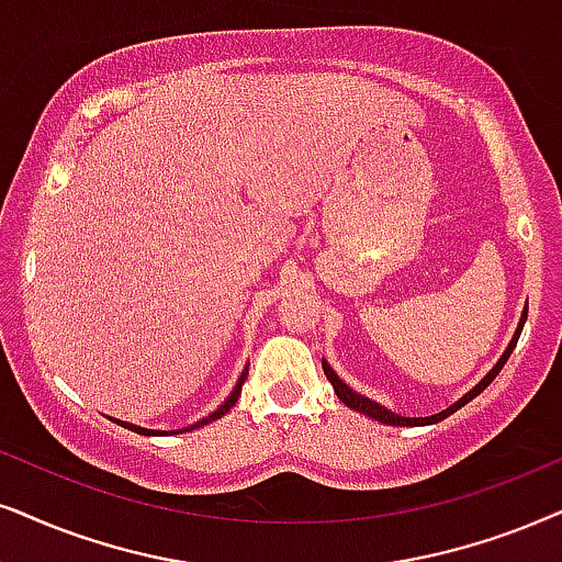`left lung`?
Returning a JSON list of instances; mask_svg holds the SVG:
<instances>
[{
	"label": "left lung",
	"instance_id": "obj_1",
	"mask_svg": "<svg viewBox=\"0 0 562 562\" xmlns=\"http://www.w3.org/2000/svg\"><path fill=\"white\" fill-rule=\"evenodd\" d=\"M527 314H529V308H524L521 324H518V329H516V334H514V339H510V345L506 347V352H503V358L498 360V363H495L493 371H490V373L485 375V379H482V381L477 383V386L472 389L470 394L461 396V400H459L457 404H451L449 409L438 412V415H430V417H402V415H394V412H389L386 407H381L379 402H371V400H366V396H360L358 392H352V389L347 386V383L339 381V375L331 371V368H329V363H326V360H322V366H324L326 379H329V383L334 386V394H337V396H339V402L347 404V407H350V409H355V412H363V415L373 417V420H379V423H383V425H432V423L446 420V417L453 415V412L464 407L467 402H472L474 396L485 392V389L490 386V383H493L495 375H498V373L503 371V366H506V360L510 358V352H514V347H516V342H518V334H521V329H524V322H527Z\"/></svg>",
	"mask_w": 562,
	"mask_h": 562
}]
</instances>
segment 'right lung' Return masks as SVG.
<instances>
[{
    "instance_id": "obj_1",
    "label": "right lung",
    "mask_w": 562,
    "mask_h": 562,
    "mask_svg": "<svg viewBox=\"0 0 562 562\" xmlns=\"http://www.w3.org/2000/svg\"><path fill=\"white\" fill-rule=\"evenodd\" d=\"M244 381H246V373L240 375L238 379V383H236V389H233V394L228 396V400H225V404H220V407L212 412V415H207L204 417V420H199V423H194L191 425V428H187V430H194V428H202V425H207V423H212V420H217V417H223L225 412H228L233 404L238 402V396H240V386H244ZM119 423V420H116ZM124 428H130V430H134V432H142V436H150V432H155V430H145V428H137V425H130V423H122ZM187 430H181V432H187Z\"/></svg>"
}]
</instances>
